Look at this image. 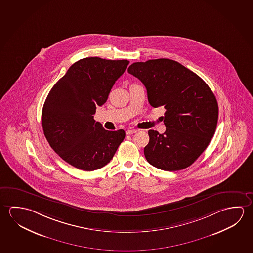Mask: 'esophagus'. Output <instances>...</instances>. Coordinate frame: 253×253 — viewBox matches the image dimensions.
Here are the masks:
<instances>
[{"label":"esophagus","mask_w":253,"mask_h":253,"mask_svg":"<svg viewBox=\"0 0 253 253\" xmlns=\"http://www.w3.org/2000/svg\"><path fill=\"white\" fill-rule=\"evenodd\" d=\"M137 132V129H133V128H129V129H127V130H126V134H127V135H132L134 133Z\"/></svg>","instance_id":"esophagus-1"}]
</instances>
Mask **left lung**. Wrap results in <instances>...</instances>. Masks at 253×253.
Wrapping results in <instances>:
<instances>
[{
    "mask_svg": "<svg viewBox=\"0 0 253 253\" xmlns=\"http://www.w3.org/2000/svg\"><path fill=\"white\" fill-rule=\"evenodd\" d=\"M128 72L144 84L152 107L166 109V131H148L146 161L165 171L191 166L215 132L219 108L213 92L193 71L170 59L134 62Z\"/></svg>",
    "mask_w": 253,
    "mask_h": 253,
    "instance_id": "1",
    "label": "left lung"
}]
</instances>
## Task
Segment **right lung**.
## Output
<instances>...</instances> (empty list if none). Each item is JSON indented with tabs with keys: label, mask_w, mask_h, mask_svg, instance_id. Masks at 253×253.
<instances>
[{
	"label": "right lung",
	"mask_w": 253,
	"mask_h": 253,
	"mask_svg": "<svg viewBox=\"0 0 253 253\" xmlns=\"http://www.w3.org/2000/svg\"><path fill=\"white\" fill-rule=\"evenodd\" d=\"M127 60L87 57L73 63L46 97L42 124L50 146L63 161L92 171L107 165L125 139L124 129L106 130L93 119L107 100Z\"/></svg>",
	"instance_id": "right-lung-1"
}]
</instances>
